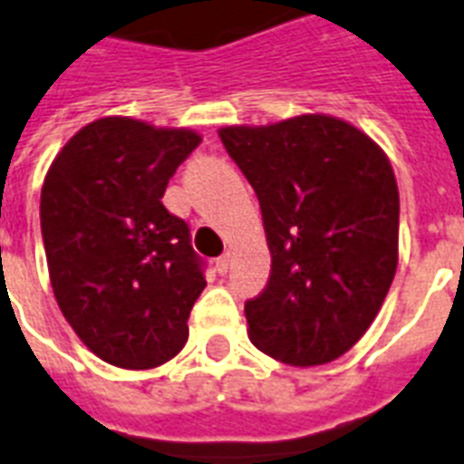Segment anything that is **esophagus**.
I'll list each match as a JSON object with an SVG mask.
<instances>
[{"instance_id":"1","label":"esophagus","mask_w":464,"mask_h":464,"mask_svg":"<svg viewBox=\"0 0 464 464\" xmlns=\"http://www.w3.org/2000/svg\"><path fill=\"white\" fill-rule=\"evenodd\" d=\"M215 270L220 273V276H225L229 270V254L220 256V258H215Z\"/></svg>"}]
</instances>
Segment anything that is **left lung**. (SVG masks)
<instances>
[{
	"label": "left lung",
	"mask_w": 464,
	"mask_h": 464,
	"mask_svg": "<svg viewBox=\"0 0 464 464\" xmlns=\"http://www.w3.org/2000/svg\"><path fill=\"white\" fill-rule=\"evenodd\" d=\"M261 203L266 290L244 304L251 343L277 362L343 357L373 324L398 268L400 196L385 153L328 114L222 127Z\"/></svg>",
	"instance_id": "8db88e82"
}]
</instances>
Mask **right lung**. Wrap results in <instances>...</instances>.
Instances as JSON below:
<instances>
[{"label": "right lung", "instance_id": "1", "mask_svg": "<svg viewBox=\"0 0 464 464\" xmlns=\"http://www.w3.org/2000/svg\"><path fill=\"white\" fill-rule=\"evenodd\" d=\"M201 136L102 117L47 169L40 227L57 304L102 362L153 369L179 354L206 287L188 225L162 206Z\"/></svg>", "mask_w": 464, "mask_h": 464}]
</instances>
